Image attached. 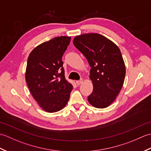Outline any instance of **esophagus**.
Listing matches in <instances>:
<instances>
[{
    "instance_id": "34e87169",
    "label": "esophagus",
    "mask_w": 151,
    "mask_h": 151,
    "mask_svg": "<svg viewBox=\"0 0 151 151\" xmlns=\"http://www.w3.org/2000/svg\"><path fill=\"white\" fill-rule=\"evenodd\" d=\"M82 82H83V80H82V79L80 80V81H76V84H77V85L81 84Z\"/></svg>"
}]
</instances>
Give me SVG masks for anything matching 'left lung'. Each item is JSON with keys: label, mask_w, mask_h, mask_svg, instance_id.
I'll list each match as a JSON object with an SVG mask.
<instances>
[{"label": "left lung", "mask_w": 151, "mask_h": 151, "mask_svg": "<svg viewBox=\"0 0 151 151\" xmlns=\"http://www.w3.org/2000/svg\"><path fill=\"white\" fill-rule=\"evenodd\" d=\"M73 44L91 67L89 78L93 90L88 100L97 108L109 106L123 87L126 69L121 52L114 42L97 33L74 38Z\"/></svg>", "instance_id": "8db88e82"}]
</instances>
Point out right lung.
Masks as SVG:
<instances>
[{
    "label": "right lung",
    "instance_id": "right-lung-1",
    "mask_svg": "<svg viewBox=\"0 0 151 151\" xmlns=\"http://www.w3.org/2000/svg\"><path fill=\"white\" fill-rule=\"evenodd\" d=\"M70 37H54L40 44L28 58L25 78L40 106L53 113L65 106L73 86L65 77L62 58Z\"/></svg>",
    "mask_w": 151,
    "mask_h": 151
}]
</instances>
